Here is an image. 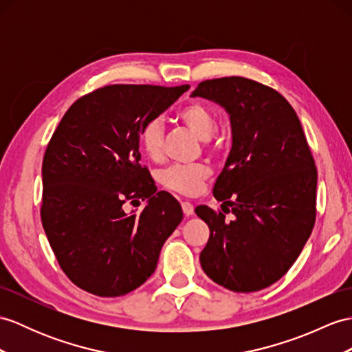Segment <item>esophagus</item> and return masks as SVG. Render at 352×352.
I'll return each mask as SVG.
<instances>
[{
	"label": "esophagus",
	"instance_id": "34e87169",
	"mask_svg": "<svg viewBox=\"0 0 352 352\" xmlns=\"http://www.w3.org/2000/svg\"><path fill=\"white\" fill-rule=\"evenodd\" d=\"M182 210L185 213V217H191L194 213V206L190 201H184L182 203Z\"/></svg>",
	"mask_w": 352,
	"mask_h": 352
}]
</instances>
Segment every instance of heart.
<instances>
[{
    "label": "heart",
    "mask_w": 352,
    "mask_h": 352,
    "mask_svg": "<svg viewBox=\"0 0 352 352\" xmlns=\"http://www.w3.org/2000/svg\"><path fill=\"white\" fill-rule=\"evenodd\" d=\"M177 118L192 130L201 140L210 139L215 131L217 113L210 106L201 101H191L179 110ZM142 149L152 161H161L164 155V133L158 121H151L144 125L140 135ZM210 176V168L195 162V164H175L162 171L161 182L167 190L182 195H194L199 192L201 184Z\"/></svg>",
    "instance_id": "b5f03b06"
}]
</instances>
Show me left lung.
I'll return each instance as SVG.
<instances>
[{"label": "left lung", "instance_id": "obj_1", "mask_svg": "<svg viewBox=\"0 0 352 352\" xmlns=\"http://www.w3.org/2000/svg\"><path fill=\"white\" fill-rule=\"evenodd\" d=\"M192 97L224 107L233 134L213 186L222 210L195 208L210 230L201 267L234 293L267 288L298 258L315 224L316 167L302 124L278 91L246 77L204 80Z\"/></svg>", "mask_w": 352, "mask_h": 352}]
</instances>
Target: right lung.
Wrapping results in <instances>:
<instances>
[{
	"label": "right lung",
	"instance_id": "right-lung-1",
	"mask_svg": "<svg viewBox=\"0 0 352 352\" xmlns=\"http://www.w3.org/2000/svg\"><path fill=\"white\" fill-rule=\"evenodd\" d=\"M190 89L107 85L76 100L43 157L41 224L59 267L100 297L139 288L155 272L167 237L184 218L181 204L157 191L140 164L144 125ZM147 204L126 214L125 202Z\"/></svg>",
	"mask_w": 352,
	"mask_h": 352
}]
</instances>
